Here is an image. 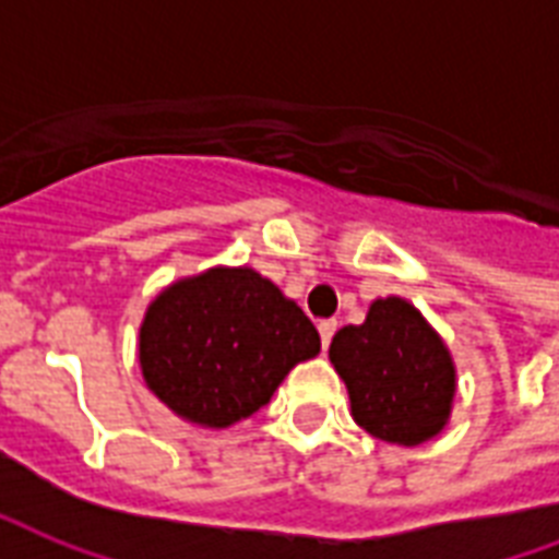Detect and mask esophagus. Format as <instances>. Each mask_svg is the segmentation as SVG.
Returning <instances> with one entry per match:
<instances>
[{
    "instance_id": "1",
    "label": "esophagus",
    "mask_w": 559,
    "mask_h": 559,
    "mask_svg": "<svg viewBox=\"0 0 559 559\" xmlns=\"http://www.w3.org/2000/svg\"><path fill=\"white\" fill-rule=\"evenodd\" d=\"M335 329H338V320H320L318 323V332H320V341H323V347H329V341L335 335Z\"/></svg>"
}]
</instances>
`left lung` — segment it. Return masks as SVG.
Instances as JSON below:
<instances>
[{"mask_svg": "<svg viewBox=\"0 0 559 559\" xmlns=\"http://www.w3.org/2000/svg\"><path fill=\"white\" fill-rule=\"evenodd\" d=\"M329 358L347 382L353 417L379 440L417 445L443 428L455 367L449 349L411 302L376 300L361 326H344Z\"/></svg>", "mask_w": 559, "mask_h": 559, "instance_id": "8db88e82", "label": "left lung"}]
</instances>
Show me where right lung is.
<instances>
[{
  "instance_id": "1",
  "label": "right lung",
  "mask_w": 559,
  "mask_h": 559,
  "mask_svg": "<svg viewBox=\"0 0 559 559\" xmlns=\"http://www.w3.org/2000/svg\"><path fill=\"white\" fill-rule=\"evenodd\" d=\"M320 335L297 302L250 267H215L175 283L140 329L142 376L180 417L224 428L267 405Z\"/></svg>"
}]
</instances>
